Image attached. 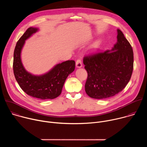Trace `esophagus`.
<instances>
[{
    "label": "esophagus",
    "instance_id": "obj_1",
    "mask_svg": "<svg viewBox=\"0 0 147 147\" xmlns=\"http://www.w3.org/2000/svg\"><path fill=\"white\" fill-rule=\"evenodd\" d=\"M76 66L77 68H81L82 67V62L80 59H78L76 62Z\"/></svg>",
    "mask_w": 147,
    "mask_h": 147
}]
</instances>
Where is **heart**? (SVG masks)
Here are the masks:
<instances>
[{
    "instance_id": "b5f03b06",
    "label": "heart",
    "mask_w": 147,
    "mask_h": 147,
    "mask_svg": "<svg viewBox=\"0 0 147 147\" xmlns=\"http://www.w3.org/2000/svg\"><path fill=\"white\" fill-rule=\"evenodd\" d=\"M98 48H99V43L98 42H95L92 46L91 49H92V51H95V50H96Z\"/></svg>"
}]
</instances>
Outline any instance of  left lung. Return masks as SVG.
Returning a JSON list of instances; mask_svg holds the SVG:
<instances>
[{"label": "left lung", "mask_w": 147, "mask_h": 147, "mask_svg": "<svg viewBox=\"0 0 147 147\" xmlns=\"http://www.w3.org/2000/svg\"><path fill=\"white\" fill-rule=\"evenodd\" d=\"M117 42L111 50L84 57L88 73L85 85L87 94L102 99L115 95L129 82L133 70L132 47L123 32L117 30Z\"/></svg>", "instance_id": "obj_1"}]
</instances>
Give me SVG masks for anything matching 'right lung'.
I'll return each mask as SVG.
<instances>
[{
	"instance_id": "1",
	"label": "right lung",
	"mask_w": 147,
	"mask_h": 147,
	"mask_svg": "<svg viewBox=\"0 0 147 147\" xmlns=\"http://www.w3.org/2000/svg\"><path fill=\"white\" fill-rule=\"evenodd\" d=\"M38 30L35 27L28 28L17 42L14 51V74L21 88L28 95L40 99H52L60 95L67 77L75 69V61L67 60L57 64L41 75L27 71L22 63L21 53L26 40Z\"/></svg>"
}]
</instances>
